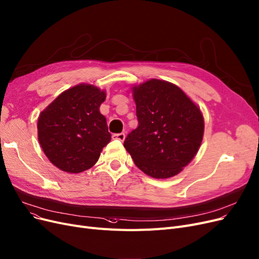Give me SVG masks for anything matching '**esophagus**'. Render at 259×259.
<instances>
[{"mask_svg":"<svg viewBox=\"0 0 259 259\" xmlns=\"http://www.w3.org/2000/svg\"><path fill=\"white\" fill-rule=\"evenodd\" d=\"M112 138H113V139H118V140H120V141H124V139H125V134H124V133L113 134Z\"/></svg>","mask_w":259,"mask_h":259,"instance_id":"34e87169","label":"esophagus"}]
</instances>
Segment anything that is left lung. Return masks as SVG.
<instances>
[{
	"label": "left lung",
	"mask_w": 259,
	"mask_h": 259,
	"mask_svg": "<svg viewBox=\"0 0 259 259\" xmlns=\"http://www.w3.org/2000/svg\"><path fill=\"white\" fill-rule=\"evenodd\" d=\"M138 127L124 148L146 175L167 179L182 171L197 154L204 122L198 106L179 87L151 79L132 88Z\"/></svg>",
	"instance_id": "1"
}]
</instances>
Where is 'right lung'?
<instances>
[{
  "label": "right lung",
  "instance_id": "obj_1",
  "mask_svg": "<svg viewBox=\"0 0 259 259\" xmlns=\"http://www.w3.org/2000/svg\"><path fill=\"white\" fill-rule=\"evenodd\" d=\"M106 92L80 83L61 93L37 122L39 145L50 162L61 170L79 174L99 160L111 140L100 106Z\"/></svg>",
  "mask_w": 259,
  "mask_h": 259
}]
</instances>
